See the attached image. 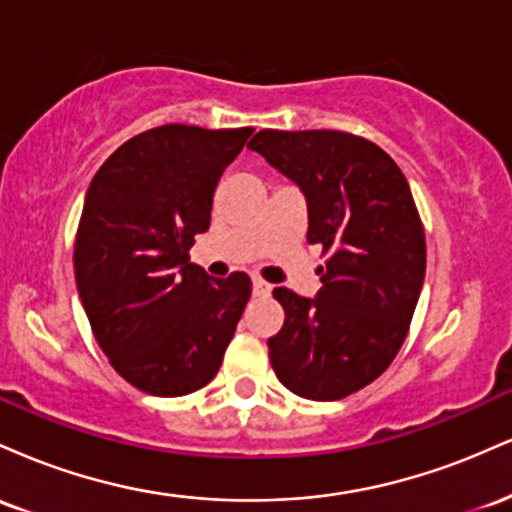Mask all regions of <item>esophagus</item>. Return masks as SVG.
Listing matches in <instances>:
<instances>
[{
	"label": "esophagus",
	"mask_w": 512,
	"mask_h": 512,
	"mask_svg": "<svg viewBox=\"0 0 512 512\" xmlns=\"http://www.w3.org/2000/svg\"><path fill=\"white\" fill-rule=\"evenodd\" d=\"M252 291H255L257 296H264V293L272 291V286H269L264 279H260V276H252Z\"/></svg>",
	"instance_id": "1"
}]
</instances>
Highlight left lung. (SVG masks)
Wrapping results in <instances>:
<instances>
[{"label": "left lung", "instance_id": "8db88e82", "mask_svg": "<svg viewBox=\"0 0 512 512\" xmlns=\"http://www.w3.org/2000/svg\"><path fill=\"white\" fill-rule=\"evenodd\" d=\"M308 204V243L330 260L315 298L274 289L284 327L269 361L293 395L332 402L373 383L397 356L426 274L409 182L380 146L334 129H262L248 144Z\"/></svg>", "mask_w": 512, "mask_h": 512}]
</instances>
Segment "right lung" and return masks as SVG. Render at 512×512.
Masks as SVG:
<instances>
[{
    "mask_svg": "<svg viewBox=\"0 0 512 512\" xmlns=\"http://www.w3.org/2000/svg\"><path fill=\"white\" fill-rule=\"evenodd\" d=\"M252 127L163 125L137 134L88 185L74 274L88 322L127 383L158 397L199 390L250 298V276L214 279L190 262L209 231L223 170Z\"/></svg>",
    "mask_w": 512,
    "mask_h": 512,
    "instance_id": "right-lung-1",
    "label": "right lung"
}]
</instances>
